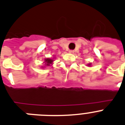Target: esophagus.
<instances>
[{
    "instance_id": "1",
    "label": "esophagus",
    "mask_w": 125,
    "mask_h": 125,
    "mask_svg": "<svg viewBox=\"0 0 125 125\" xmlns=\"http://www.w3.org/2000/svg\"><path fill=\"white\" fill-rule=\"evenodd\" d=\"M69 53H70V54H73V53H74V51H73V50H70V51H69Z\"/></svg>"
}]
</instances>
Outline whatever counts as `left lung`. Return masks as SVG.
Returning <instances> with one entry per match:
<instances>
[{"label": "left lung", "mask_w": 125, "mask_h": 125, "mask_svg": "<svg viewBox=\"0 0 125 125\" xmlns=\"http://www.w3.org/2000/svg\"><path fill=\"white\" fill-rule=\"evenodd\" d=\"M87 66H91V64L89 63L88 64H87Z\"/></svg>", "instance_id": "8db88e82"}]
</instances>
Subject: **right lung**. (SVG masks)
Here are the masks:
<instances>
[{
    "label": "right lung",
    "instance_id": "add662e5",
    "mask_svg": "<svg viewBox=\"0 0 125 125\" xmlns=\"http://www.w3.org/2000/svg\"><path fill=\"white\" fill-rule=\"evenodd\" d=\"M55 58V57H54ZM54 58L51 59V58H46L44 59V62H43V64H44L43 66H42V68H44L45 66H51V64H52L54 62Z\"/></svg>",
    "mask_w": 125,
    "mask_h": 125
}]
</instances>
